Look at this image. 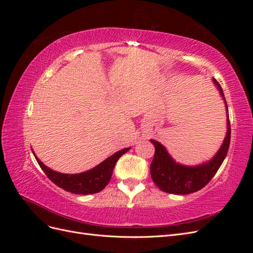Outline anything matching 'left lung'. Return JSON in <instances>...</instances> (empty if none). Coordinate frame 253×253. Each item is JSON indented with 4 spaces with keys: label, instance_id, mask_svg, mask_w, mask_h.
Masks as SVG:
<instances>
[{
    "label": "left lung",
    "instance_id": "8db88e82",
    "mask_svg": "<svg viewBox=\"0 0 253 253\" xmlns=\"http://www.w3.org/2000/svg\"><path fill=\"white\" fill-rule=\"evenodd\" d=\"M219 90V95L223 98L227 113V132L220 148L210 160L197 166H185L176 162L169 154L165 145L160 142L151 139L154 144L155 154L151 164V176L155 185L164 192L171 194H190L203 189L208 183L219 167L223 164L227 156V152L230 144V121H229V113L226 99L218 82L212 78Z\"/></svg>",
    "mask_w": 253,
    "mask_h": 253
}]
</instances>
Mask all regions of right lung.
<instances>
[{"instance_id": "right-lung-1", "label": "right lung", "mask_w": 253, "mask_h": 253, "mask_svg": "<svg viewBox=\"0 0 253 253\" xmlns=\"http://www.w3.org/2000/svg\"><path fill=\"white\" fill-rule=\"evenodd\" d=\"M129 149L131 148L122 149L115 153L112 156L106 158L105 160H103L101 164H99L98 166L93 168V169L77 174H64L53 171L49 169L48 167L45 166L41 160L36 156L34 151L33 153L38 164L41 167V169L55 185H57L61 189L67 191V192L86 195L98 193L105 188V186L108 185L112 177L114 167L116 165L117 160Z\"/></svg>"}]
</instances>
